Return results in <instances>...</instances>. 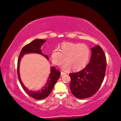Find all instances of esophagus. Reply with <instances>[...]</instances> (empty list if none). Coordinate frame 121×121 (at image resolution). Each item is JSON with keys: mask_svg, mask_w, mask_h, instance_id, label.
<instances>
[{"mask_svg": "<svg viewBox=\"0 0 121 121\" xmlns=\"http://www.w3.org/2000/svg\"><path fill=\"white\" fill-rule=\"evenodd\" d=\"M65 74H66V73H64V72H62V71H61V76H63Z\"/></svg>", "mask_w": 121, "mask_h": 121, "instance_id": "34e87169", "label": "esophagus"}]
</instances>
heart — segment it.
Masks as SVG:
<instances>
[{
	"mask_svg": "<svg viewBox=\"0 0 121 121\" xmlns=\"http://www.w3.org/2000/svg\"><path fill=\"white\" fill-rule=\"evenodd\" d=\"M91 50L84 43H63L60 49H54L51 53V59L53 64L60 65L65 62L62 66L63 70L67 71L72 68L77 71L83 69L89 60Z\"/></svg>",
	"mask_w": 121,
	"mask_h": 121,
	"instance_id": "1",
	"label": "heart"
}]
</instances>
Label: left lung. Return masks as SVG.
I'll list each match as a JSON object with an SVG mask.
<instances>
[{
  "label": "left lung",
  "instance_id": "1",
  "mask_svg": "<svg viewBox=\"0 0 121 121\" xmlns=\"http://www.w3.org/2000/svg\"><path fill=\"white\" fill-rule=\"evenodd\" d=\"M90 62L79 72L70 73V89L78 99L93 95L99 90L105 77L107 61L105 53L99 45L91 48Z\"/></svg>",
  "mask_w": 121,
  "mask_h": 121
}]
</instances>
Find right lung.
I'll return each instance as SVG.
<instances>
[{
    "label": "right lung",
    "mask_w": 121,
    "mask_h": 121,
    "mask_svg": "<svg viewBox=\"0 0 121 121\" xmlns=\"http://www.w3.org/2000/svg\"><path fill=\"white\" fill-rule=\"evenodd\" d=\"M46 40L43 39H36L31 42L30 43L24 46L23 48L22 49L21 52L20 53L19 59L17 61V75L19 80L20 83L22 85V87H23V90L25 91L26 92L28 95L32 97L34 99L37 100H41L44 99L46 98L48 96L50 95V93L53 90V87L54 86V85L56 84L57 81L58 80L59 78L60 77L61 73L58 70H56L54 67H51V73L49 76L48 80L47 81L45 85L42 88L41 90L39 91H31L29 90L28 89L24 86V85L22 83V81L20 79V74H19V65L20 61L21 60V58L24 54L26 53H36L38 54L43 55L44 56L48 59V57L46 55H44L42 52L41 50V47L43 45Z\"/></svg>",
    "instance_id": "obj_1"
}]
</instances>
